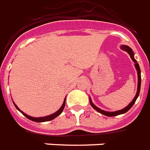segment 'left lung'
<instances>
[{
  "instance_id": "obj_1",
  "label": "left lung",
  "mask_w": 150,
  "mask_h": 150,
  "mask_svg": "<svg viewBox=\"0 0 150 150\" xmlns=\"http://www.w3.org/2000/svg\"><path fill=\"white\" fill-rule=\"evenodd\" d=\"M121 49L125 52H127L129 54L131 59H132V61L134 62L135 63V67L136 69V71H137V74H138V86H137V91H136V96L134 97L133 100H132L131 102L129 103V105H127L126 107L124 108L123 109H121V110H118V111H104L102 109L99 108L96 106L95 105H94V103L92 102L91 100V98L89 97V99H90V104L91 105L93 108L94 110H96L97 111H98L99 113L102 114L104 115H106V116H108V117H113V116H117V115H122V114L126 113L127 111H129V109L131 108L133 105L135 104L136 102V99L138 98L139 95V92H140V87H141V70H140V67H139V63H137V61L135 58H134V52L132 51L131 48L128 46V45H121Z\"/></svg>"
}]
</instances>
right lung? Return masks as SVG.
<instances>
[{
	"label": "right lung",
	"mask_w": 150,
	"mask_h": 150,
	"mask_svg": "<svg viewBox=\"0 0 150 150\" xmlns=\"http://www.w3.org/2000/svg\"><path fill=\"white\" fill-rule=\"evenodd\" d=\"M13 103H14V106H15V108H16L20 112H21L23 115H25L27 118H28L29 120L31 121H33V122H49V121H51L52 120V119H54V118H56L57 116H59V115H60L62 112H63V109H64V107H65V103H66V98L64 99V101H63V105H62V106H61V108L59 109L58 111H56L55 113L52 114V115H47V116H45V117H39V118H36V117H32V116H29L27 114L24 113L23 111H21L20 109L18 108V107L16 105H15V103L13 101Z\"/></svg>",
	"instance_id": "right-lung-1"
}]
</instances>
